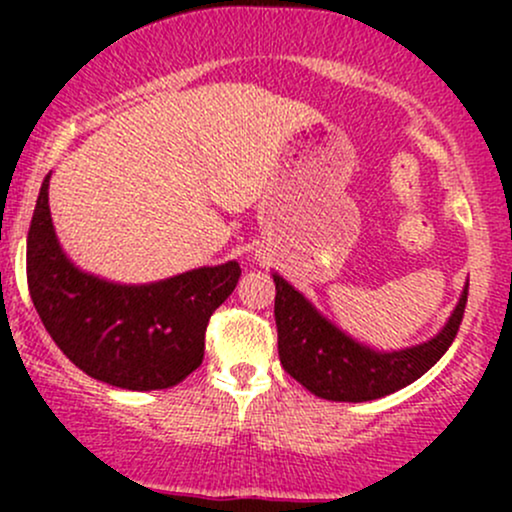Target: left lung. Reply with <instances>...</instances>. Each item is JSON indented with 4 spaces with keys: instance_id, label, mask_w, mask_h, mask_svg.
Listing matches in <instances>:
<instances>
[{
    "instance_id": "1",
    "label": "left lung",
    "mask_w": 512,
    "mask_h": 512,
    "mask_svg": "<svg viewBox=\"0 0 512 512\" xmlns=\"http://www.w3.org/2000/svg\"><path fill=\"white\" fill-rule=\"evenodd\" d=\"M281 366L305 390L332 402H370L402 390L440 361L462 325L467 289L436 337L402 351H375L334 327L286 279L274 274Z\"/></svg>"
}]
</instances>
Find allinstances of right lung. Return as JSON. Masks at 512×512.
I'll use <instances>...</instances> for the list:
<instances>
[{
    "instance_id": "1",
    "label": "right lung",
    "mask_w": 512,
    "mask_h": 512,
    "mask_svg": "<svg viewBox=\"0 0 512 512\" xmlns=\"http://www.w3.org/2000/svg\"><path fill=\"white\" fill-rule=\"evenodd\" d=\"M50 175L28 228L31 301L62 354L101 383L166 390L202 366L209 317L231 296L240 264L202 267L156 284L125 286L67 260L50 219Z\"/></svg>"
}]
</instances>
